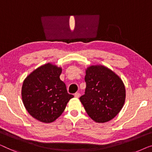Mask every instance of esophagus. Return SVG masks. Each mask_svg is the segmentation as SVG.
Listing matches in <instances>:
<instances>
[{"label": "esophagus", "instance_id": "1", "mask_svg": "<svg viewBox=\"0 0 152 152\" xmlns=\"http://www.w3.org/2000/svg\"><path fill=\"white\" fill-rule=\"evenodd\" d=\"M80 94L79 92H77V93L75 94H74V96H75V98H77L80 97Z\"/></svg>", "mask_w": 152, "mask_h": 152}]
</instances>
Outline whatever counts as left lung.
<instances>
[{
    "mask_svg": "<svg viewBox=\"0 0 152 152\" xmlns=\"http://www.w3.org/2000/svg\"><path fill=\"white\" fill-rule=\"evenodd\" d=\"M85 94L80 97L85 111L96 123H105L116 116L125 100V87L120 77L102 65L86 69Z\"/></svg>",
    "mask_w": 152,
    "mask_h": 152,
    "instance_id": "8db88e82",
    "label": "left lung"
}]
</instances>
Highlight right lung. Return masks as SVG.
Wrapping results in <instances>:
<instances>
[{
	"mask_svg": "<svg viewBox=\"0 0 152 152\" xmlns=\"http://www.w3.org/2000/svg\"><path fill=\"white\" fill-rule=\"evenodd\" d=\"M61 67L47 63L34 70L23 83V102L31 116L42 123L56 120L74 97L61 79Z\"/></svg>",
	"mask_w": 152,
	"mask_h": 152,
	"instance_id": "obj_1",
	"label": "right lung"
}]
</instances>
